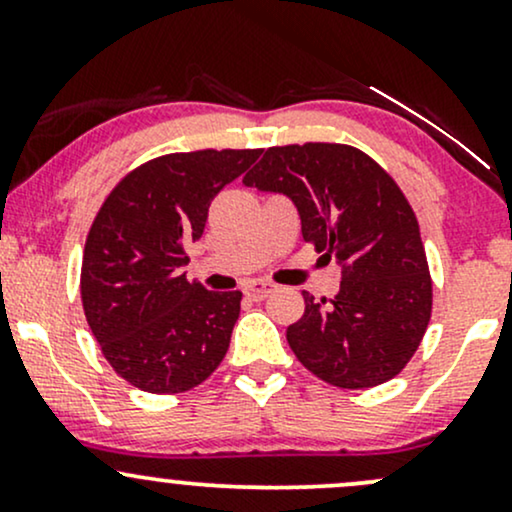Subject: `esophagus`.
Listing matches in <instances>:
<instances>
[{"label":"esophagus","instance_id":"esophagus-1","mask_svg":"<svg viewBox=\"0 0 512 512\" xmlns=\"http://www.w3.org/2000/svg\"><path fill=\"white\" fill-rule=\"evenodd\" d=\"M276 286L269 284V281H252L250 286H245V296L252 298V301H262L269 293H274Z\"/></svg>","mask_w":512,"mask_h":512}]
</instances>
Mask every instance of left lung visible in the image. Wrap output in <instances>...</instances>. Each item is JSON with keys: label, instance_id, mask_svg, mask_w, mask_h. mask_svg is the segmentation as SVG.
<instances>
[{"label": "left lung", "instance_id": "obj_1", "mask_svg": "<svg viewBox=\"0 0 512 512\" xmlns=\"http://www.w3.org/2000/svg\"><path fill=\"white\" fill-rule=\"evenodd\" d=\"M243 182L289 197L305 243L342 267L332 301L303 291L305 313L286 330L298 361L344 390L395 378L433 305L419 221L397 182L363 151L325 142L272 146Z\"/></svg>", "mask_w": 512, "mask_h": 512}]
</instances>
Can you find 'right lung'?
Segmentation results:
<instances>
[{
    "label": "right lung",
    "instance_id": "1",
    "mask_svg": "<svg viewBox=\"0 0 512 512\" xmlns=\"http://www.w3.org/2000/svg\"><path fill=\"white\" fill-rule=\"evenodd\" d=\"M262 149L166 154L127 173L88 231L81 303L103 356L129 385L178 395L226 356L240 291L187 281L185 248L202 238L209 204Z\"/></svg>",
    "mask_w": 512,
    "mask_h": 512
}]
</instances>
